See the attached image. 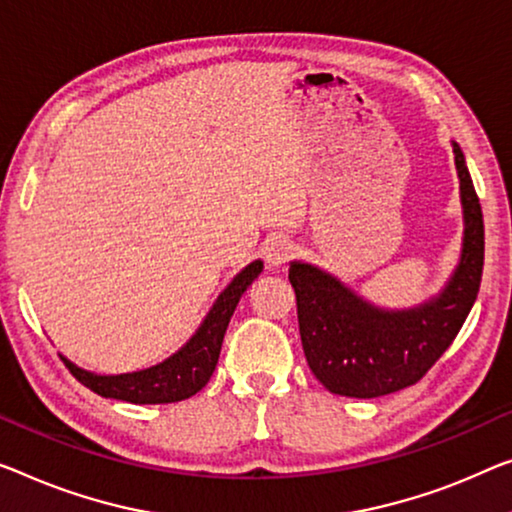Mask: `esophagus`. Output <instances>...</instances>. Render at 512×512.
I'll return each instance as SVG.
<instances>
[{
  "label": "esophagus",
  "instance_id": "obj_1",
  "mask_svg": "<svg viewBox=\"0 0 512 512\" xmlns=\"http://www.w3.org/2000/svg\"><path fill=\"white\" fill-rule=\"evenodd\" d=\"M264 255H266V262H269V266H282L292 259L294 243L289 241L287 236H273V239L266 243Z\"/></svg>",
  "mask_w": 512,
  "mask_h": 512
}]
</instances>
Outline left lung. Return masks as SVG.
Segmentation results:
<instances>
[{
  "label": "left lung",
  "instance_id": "obj_1",
  "mask_svg": "<svg viewBox=\"0 0 512 512\" xmlns=\"http://www.w3.org/2000/svg\"><path fill=\"white\" fill-rule=\"evenodd\" d=\"M453 154L464 207V248L439 299L416 310L384 312L308 264L289 266L305 361L331 393L379 398L414 386L453 345L474 308L485 262L483 211L457 144Z\"/></svg>",
  "mask_w": 512,
  "mask_h": 512
}]
</instances>
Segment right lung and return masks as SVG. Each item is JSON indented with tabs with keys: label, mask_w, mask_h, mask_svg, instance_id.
Segmentation results:
<instances>
[{
	"label": "right lung",
	"mask_w": 512,
	"mask_h": 512,
	"mask_svg": "<svg viewBox=\"0 0 512 512\" xmlns=\"http://www.w3.org/2000/svg\"><path fill=\"white\" fill-rule=\"evenodd\" d=\"M262 273V262H253L236 276L218 301L213 303L211 312L204 319L200 331L193 335V340L174 356L167 358L160 365H154L149 370L131 372V375H114L103 377L87 372L66 361V368L71 375L87 386L89 391L101 395V398H114L133 404H167L188 400L190 395L202 391L216 370L220 347L227 331V324L234 315L236 303L241 294L246 292L250 282Z\"/></svg>",
	"instance_id": "1"
}]
</instances>
